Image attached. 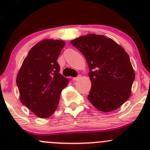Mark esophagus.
Returning a JSON list of instances; mask_svg holds the SVG:
<instances>
[{
  "label": "esophagus",
  "instance_id": "obj_1",
  "mask_svg": "<svg viewBox=\"0 0 150 150\" xmlns=\"http://www.w3.org/2000/svg\"><path fill=\"white\" fill-rule=\"evenodd\" d=\"M79 78H80V76L76 77V78H73V81H78V80L79 79Z\"/></svg>",
  "mask_w": 150,
  "mask_h": 150
}]
</instances>
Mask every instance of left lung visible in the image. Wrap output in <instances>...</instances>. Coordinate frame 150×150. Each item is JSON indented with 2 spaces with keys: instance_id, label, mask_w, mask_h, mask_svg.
I'll list each match as a JSON object with an SVG mask.
<instances>
[{
  "instance_id": "left-lung-1",
  "label": "left lung",
  "mask_w": 150,
  "mask_h": 150,
  "mask_svg": "<svg viewBox=\"0 0 150 150\" xmlns=\"http://www.w3.org/2000/svg\"><path fill=\"white\" fill-rule=\"evenodd\" d=\"M84 55L91 88L88 99L102 112L120 107L131 96L135 73L123 48L104 35L88 34L71 40Z\"/></svg>"
}]
</instances>
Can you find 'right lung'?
I'll return each instance as SVG.
<instances>
[{
  "instance_id": "right-lung-1",
  "label": "right lung",
  "mask_w": 150,
  "mask_h": 150,
  "mask_svg": "<svg viewBox=\"0 0 150 150\" xmlns=\"http://www.w3.org/2000/svg\"><path fill=\"white\" fill-rule=\"evenodd\" d=\"M62 40L46 39L35 45L16 77L20 101L35 115L47 118L58 107L60 93L69 81L59 73L57 59Z\"/></svg>"
}]
</instances>
